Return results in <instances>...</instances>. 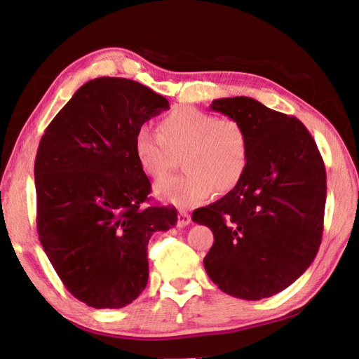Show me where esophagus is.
I'll use <instances>...</instances> for the list:
<instances>
[{
  "mask_svg": "<svg viewBox=\"0 0 359 359\" xmlns=\"http://www.w3.org/2000/svg\"><path fill=\"white\" fill-rule=\"evenodd\" d=\"M190 221H191L190 215L187 212H184V210H180V213H178V226H180V229L189 225Z\"/></svg>",
  "mask_w": 359,
  "mask_h": 359,
  "instance_id": "esophagus-1",
  "label": "esophagus"
}]
</instances>
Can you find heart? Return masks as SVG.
Instances as JSON below:
<instances>
[{"label":"heart","mask_w":359,"mask_h":359,"mask_svg":"<svg viewBox=\"0 0 359 359\" xmlns=\"http://www.w3.org/2000/svg\"><path fill=\"white\" fill-rule=\"evenodd\" d=\"M158 134L140 128L134 152L147 178L163 180L182 158L187 175L156 186L155 194L164 203L191 208L212 196L224 194L243 177L248 163V137L234 118H219L198 108L182 107L163 117Z\"/></svg>","instance_id":"b5f03b06"}]
</instances>
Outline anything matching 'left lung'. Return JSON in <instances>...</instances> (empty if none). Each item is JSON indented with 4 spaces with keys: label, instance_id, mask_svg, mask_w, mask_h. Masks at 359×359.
Segmentation results:
<instances>
[{
    "label": "left lung",
    "instance_id": "left-lung-1",
    "mask_svg": "<svg viewBox=\"0 0 359 359\" xmlns=\"http://www.w3.org/2000/svg\"><path fill=\"white\" fill-rule=\"evenodd\" d=\"M210 108L238 120L248 137L243 177L191 221L215 242L204 257L212 282L243 300L273 297L316 259L323 234L326 170L300 120L251 97L216 99Z\"/></svg>",
    "mask_w": 359,
    "mask_h": 359
}]
</instances>
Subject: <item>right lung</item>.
I'll use <instances>...</instances> for the list:
<instances>
[{"instance_id":"add662e5","label":"right lung","mask_w":359,"mask_h":359,"mask_svg":"<svg viewBox=\"0 0 359 359\" xmlns=\"http://www.w3.org/2000/svg\"><path fill=\"white\" fill-rule=\"evenodd\" d=\"M169 102L121 77L79 88L46 129L34 161L38 234L60 280L95 309H118L149 278L147 243L177 225L175 207H143L151 181L137 130Z\"/></svg>"}]
</instances>
